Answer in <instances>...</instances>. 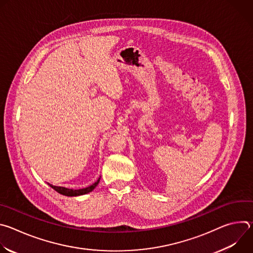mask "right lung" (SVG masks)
<instances>
[{
    "instance_id": "obj_1",
    "label": "right lung",
    "mask_w": 253,
    "mask_h": 253,
    "mask_svg": "<svg viewBox=\"0 0 253 253\" xmlns=\"http://www.w3.org/2000/svg\"><path fill=\"white\" fill-rule=\"evenodd\" d=\"M100 181V178L97 180V181L92 184L91 186L87 187V188H83V189H69V188H65V187H58V186H53L51 184H49L54 190H56L58 193L65 195V196H79V195H83L86 193L91 192L99 183Z\"/></svg>"
}]
</instances>
